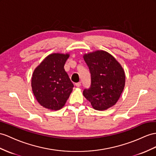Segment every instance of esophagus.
Wrapping results in <instances>:
<instances>
[{"label":"esophagus","mask_w":156,"mask_h":156,"mask_svg":"<svg viewBox=\"0 0 156 156\" xmlns=\"http://www.w3.org/2000/svg\"><path fill=\"white\" fill-rule=\"evenodd\" d=\"M75 85H76V87H80V86H81V83L80 82H77V83H75Z\"/></svg>","instance_id":"obj_1"}]
</instances>
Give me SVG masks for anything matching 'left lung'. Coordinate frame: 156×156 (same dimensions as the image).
Segmentation results:
<instances>
[{
    "label": "left lung",
    "instance_id": "1",
    "mask_svg": "<svg viewBox=\"0 0 156 156\" xmlns=\"http://www.w3.org/2000/svg\"><path fill=\"white\" fill-rule=\"evenodd\" d=\"M91 74V85L83 95L93 108L106 110L117 102L125 85V74L121 65L112 55L96 51L83 55Z\"/></svg>",
    "mask_w": 156,
    "mask_h": 156
}]
</instances>
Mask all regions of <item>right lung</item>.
Returning a JSON list of instances; mask_svg holds the SVG:
<instances>
[{
  "label": "right lung",
  "instance_id": "right-lung-1",
  "mask_svg": "<svg viewBox=\"0 0 156 156\" xmlns=\"http://www.w3.org/2000/svg\"><path fill=\"white\" fill-rule=\"evenodd\" d=\"M69 57V54H51L34 72L33 93L39 104L46 109H61L73 91L74 85L64 69Z\"/></svg>",
  "mask_w": 156,
  "mask_h": 156
}]
</instances>
